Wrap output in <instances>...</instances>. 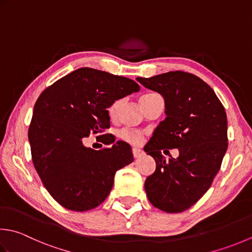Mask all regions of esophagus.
Masks as SVG:
<instances>
[{"instance_id": "1", "label": "esophagus", "mask_w": 252, "mask_h": 252, "mask_svg": "<svg viewBox=\"0 0 252 252\" xmlns=\"http://www.w3.org/2000/svg\"><path fill=\"white\" fill-rule=\"evenodd\" d=\"M132 153H133V156H134V158H139V157H141L143 154H144V152L140 149H136V147H134V149L132 150Z\"/></svg>"}]
</instances>
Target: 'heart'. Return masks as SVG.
Here are the masks:
<instances>
[{
    "mask_svg": "<svg viewBox=\"0 0 252 252\" xmlns=\"http://www.w3.org/2000/svg\"><path fill=\"white\" fill-rule=\"evenodd\" d=\"M151 95H153V94H146V95H143L140 98V102L144 99V98L149 97ZM121 103H122L121 99L115 100L110 103L109 107H108V109H107L108 115H109L110 118H113L117 116V113H118V111H119L120 107H121ZM119 137L122 141L130 143V144H133V145H139L143 142V140H144V135H143L142 132L136 131V130H129V129L121 130L119 132Z\"/></svg>",
    "mask_w": 252,
    "mask_h": 252,
    "instance_id": "1",
    "label": "heart"
}]
</instances>
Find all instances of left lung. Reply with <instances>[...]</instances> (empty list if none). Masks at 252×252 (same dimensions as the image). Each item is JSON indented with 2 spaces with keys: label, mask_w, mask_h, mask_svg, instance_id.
Instances as JSON below:
<instances>
[{
  "label": "left lung",
  "mask_w": 252,
  "mask_h": 252,
  "mask_svg": "<svg viewBox=\"0 0 252 252\" xmlns=\"http://www.w3.org/2000/svg\"><path fill=\"white\" fill-rule=\"evenodd\" d=\"M136 81L165 99V120L144 147L156 161L155 172L145 180L146 195L155 208L180 213L203 196L220 168L228 146L225 108L208 84L191 73ZM172 148L180 156L167 162L162 153Z\"/></svg>",
  "instance_id": "obj_1"
}]
</instances>
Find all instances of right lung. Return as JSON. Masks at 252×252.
I'll return each mask as SVG.
<instances>
[{"instance_id":"1","label":"right lung","mask_w":252,"mask_h":252,"mask_svg":"<svg viewBox=\"0 0 252 252\" xmlns=\"http://www.w3.org/2000/svg\"><path fill=\"white\" fill-rule=\"evenodd\" d=\"M139 91L130 78L81 67L38 97L28 130L32 158L59 204L75 212L96 208L110 193L116 171L134 159L123 141L96 151L83 140L109 129L110 103ZM99 136L107 145L116 141L112 134Z\"/></svg>"}]
</instances>
